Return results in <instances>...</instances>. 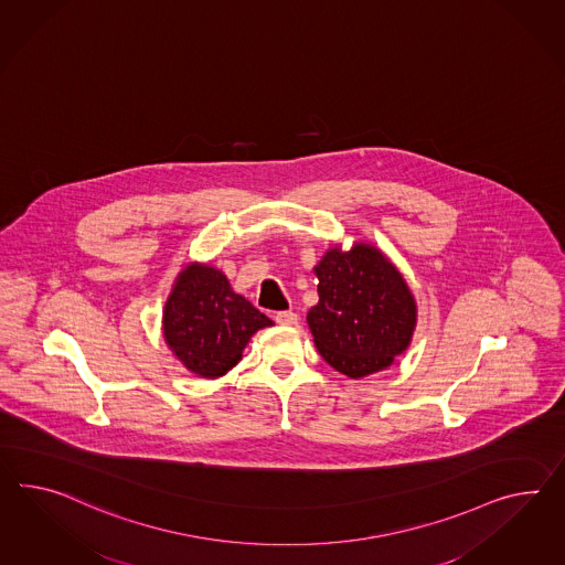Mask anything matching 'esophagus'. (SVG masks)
Returning <instances> with one entry per match:
<instances>
[{"instance_id": "1", "label": "esophagus", "mask_w": 565, "mask_h": 565, "mask_svg": "<svg viewBox=\"0 0 565 565\" xmlns=\"http://www.w3.org/2000/svg\"><path fill=\"white\" fill-rule=\"evenodd\" d=\"M275 319L276 323H280V326H292V323H297V313L295 311H278Z\"/></svg>"}]
</instances>
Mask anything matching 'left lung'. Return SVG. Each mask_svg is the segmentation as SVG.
Here are the masks:
<instances>
[{"mask_svg":"<svg viewBox=\"0 0 565 565\" xmlns=\"http://www.w3.org/2000/svg\"><path fill=\"white\" fill-rule=\"evenodd\" d=\"M313 270L319 301L307 323L323 361L352 379L391 366L416 328V301L404 276L369 244L332 247Z\"/></svg>","mask_w":565,"mask_h":565,"instance_id":"obj_1","label":"left lung"}]
</instances>
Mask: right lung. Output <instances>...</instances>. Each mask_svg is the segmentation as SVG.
Listing matches in <instances>:
<instances>
[{
	"label": "right lung",
	"mask_w": 565,
	"mask_h": 565,
	"mask_svg": "<svg viewBox=\"0 0 565 565\" xmlns=\"http://www.w3.org/2000/svg\"><path fill=\"white\" fill-rule=\"evenodd\" d=\"M273 326L227 276L206 264H189L163 309V338L190 373L217 379L237 362L254 333Z\"/></svg>",
	"instance_id": "1"
}]
</instances>
